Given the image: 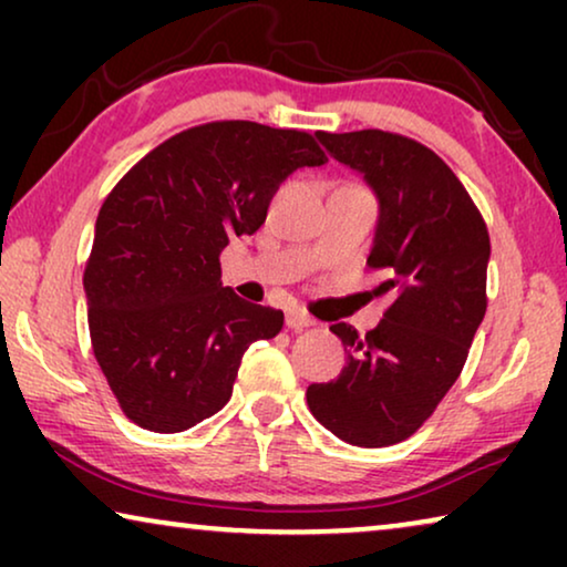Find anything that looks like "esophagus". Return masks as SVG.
Wrapping results in <instances>:
<instances>
[{
  "instance_id": "1",
  "label": "esophagus",
  "mask_w": 567,
  "mask_h": 567,
  "mask_svg": "<svg viewBox=\"0 0 567 567\" xmlns=\"http://www.w3.org/2000/svg\"><path fill=\"white\" fill-rule=\"evenodd\" d=\"M312 322H315V320L305 312V309H299V307H289V309H286V324H289L291 330H305V328H309V324H312Z\"/></svg>"
}]
</instances>
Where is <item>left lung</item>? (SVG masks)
Segmentation results:
<instances>
[{"label":"left lung","mask_w":567,"mask_h":567,"mask_svg":"<svg viewBox=\"0 0 567 567\" xmlns=\"http://www.w3.org/2000/svg\"><path fill=\"white\" fill-rule=\"evenodd\" d=\"M317 138L374 193L367 262L394 301L367 336L332 324L348 363L332 382L309 384L307 402L340 441L390 446L421 429L467 361L487 307L491 237L464 185L423 144L374 128Z\"/></svg>","instance_id":"obj_1"}]
</instances>
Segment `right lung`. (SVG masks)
I'll list each match as a JSON object with an SVG mask.
<instances>
[{
    "label": "right lung",
    "instance_id": "obj_1",
    "mask_svg": "<svg viewBox=\"0 0 567 567\" xmlns=\"http://www.w3.org/2000/svg\"><path fill=\"white\" fill-rule=\"evenodd\" d=\"M324 152L305 131L219 121L183 131L105 198L84 268L92 351L136 425L188 431L227 405L255 340L284 312L221 284L219 252L266 221L270 198Z\"/></svg>",
    "mask_w": 567,
    "mask_h": 567
}]
</instances>
